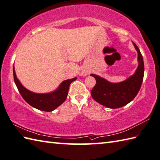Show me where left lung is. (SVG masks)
<instances>
[{
    "label": "left lung",
    "instance_id": "obj_1",
    "mask_svg": "<svg viewBox=\"0 0 160 160\" xmlns=\"http://www.w3.org/2000/svg\"><path fill=\"white\" fill-rule=\"evenodd\" d=\"M138 52V66L135 72L120 82H111L96 74H91L96 84L91 91L94 100L107 108H118L124 107L134 99L140 89L144 78L143 58L138 46L132 42Z\"/></svg>",
    "mask_w": 160,
    "mask_h": 160
}]
</instances>
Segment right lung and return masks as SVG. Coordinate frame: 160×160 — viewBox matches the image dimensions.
<instances>
[{"label": "right lung", "mask_w": 160, "mask_h": 160, "mask_svg": "<svg viewBox=\"0 0 160 160\" xmlns=\"http://www.w3.org/2000/svg\"><path fill=\"white\" fill-rule=\"evenodd\" d=\"M13 73L16 85L23 99L32 107L47 112L55 110L65 101L70 84L77 79L76 77L64 80L56 90L50 93H37L26 89L20 82L16 76L14 66L13 67Z\"/></svg>", "instance_id": "add662e5"}]
</instances>
